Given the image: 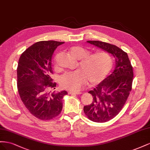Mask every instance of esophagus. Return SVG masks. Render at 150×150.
Segmentation results:
<instances>
[{
	"mask_svg": "<svg viewBox=\"0 0 150 150\" xmlns=\"http://www.w3.org/2000/svg\"><path fill=\"white\" fill-rule=\"evenodd\" d=\"M80 92H68V94H70V95H73V96H75V95H79V94H80Z\"/></svg>",
	"mask_w": 150,
	"mask_h": 150,
	"instance_id": "obj_1",
	"label": "esophagus"
}]
</instances>
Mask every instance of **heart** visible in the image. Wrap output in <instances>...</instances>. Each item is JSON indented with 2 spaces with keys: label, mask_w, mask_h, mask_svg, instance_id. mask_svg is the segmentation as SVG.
<instances>
[{
  "label": "heart",
  "mask_w": 150,
  "mask_h": 150,
  "mask_svg": "<svg viewBox=\"0 0 150 150\" xmlns=\"http://www.w3.org/2000/svg\"><path fill=\"white\" fill-rule=\"evenodd\" d=\"M71 56L80 59L79 70L63 74L60 84L63 88L71 92H79L87 81L91 85H97L103 81L112 70L114 61L110 54L99 51L92 54L82 46H73L70 50Z\"/></svg>",
  "instance_id": "obj_1"
}]
</instances>
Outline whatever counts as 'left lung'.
Returning a JSON list of instances; mask_svg holds the SVG:
<instances>
[{"label":"left lung","mask_w":150,"mask_h":150,"mask_svg":"<svg viewBox=\"0 0 150 150\" xmlns=\"http://www.w3.org/2000/svg\"><path fill=\"white\" fill-rule=\"evenodd\" d=\"M87 42L115 57L114 71L88 92L93 97V102L83 108L84 113L91 121L108 122L116 116L126 104L132 89L133 70L127 53L119 47L99 41Z\"/></svg>","instance_id":"1"}]
</instances>
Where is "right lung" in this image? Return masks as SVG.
I'll return each instance as SVG.
<instances>
[{"label": "right lung", "mask_w": 150, "mask_h": 150, "mask_svg": "<svg viewBox=\"0 0 150 150\" xmlns=\"http://www.w3.org/2000/svg\"><path fill=\"white\" fill-rule=\"evenodd\" d=\"M64 42L38 41L21 54L17 68V85L26 109L33 115L42 121L50 120L60 114L63 98L67 91L51 93L57 83L51 79L53 53Z\"/></svg>", "instance_id": "right-lung-1"}]
</instances>
